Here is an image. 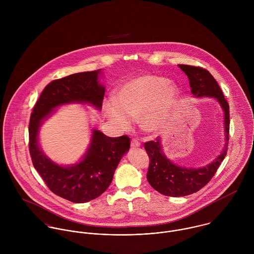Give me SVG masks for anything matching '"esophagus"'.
<instances>
[{
	"instance_id": "1",
	"label": "esophagus",
	"mask_w": 254,
	"mask_h": 254,
	"mask_svg": "<svg viewBox=\"0 0 254 254\" xmlns=\"http://www.w3.org/2000/svg\"><path fill=\"white\" fill-rule=\"evenodd\" d=\"M140 146H141V144L137 140H132L131 141V147L135 148V147H140Z\"/></svg>"
}]
</instances>
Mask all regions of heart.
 <instances>
[{"label":"heart","mask_w":254,"mask_h":254,"mask_svg":"<svg viewBox=\"0 0 254 254\" xmlns=\"http://www.w3.org/2000/svg\"><path fill=\"white\" fill-rule=\"evenodd\" d=\"M180 90L168 79L157 75H140L125 81L116 91V98L105 104V114L119 129H127L132 119L139 118L146 133H157L167 123L176 108Z\"/></svg>","instance_id":"1"}]
</instances>
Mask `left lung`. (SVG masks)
<instances>
[{
    "mask_svg": "<svg viewBox=\"0 0 254 254\" xmlns=\"http://www.w3.org/2000/svg\"><path fill=\"white\" fill-rule=\"evenodd\" d=\"M189 78L190 92L195 98H213L224 111L225 145L217 157L203 167L187 168L173 163L165 156L162 150L161 139L145 144V151L149 157V167L146 179L158 192L167 196H185L196 192L203 188L217 171L218 167L226 156L229 141L230 111L229 105L218 85L217 81L206 69L201 67L179 64Z\"/></svg>",
    "mask_w": 254,
    "mask_h": 254,
    "instance_id": "1",
    "label": "left lung"
}]
</instances>
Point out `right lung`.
I'll return each instance as SVG.
<instances>
[{
	"label": "right lung",
	"instance_id": "add662e5",
	"mask_svg": "<svg viewBox=\"0 0 254 254\" xmlns=\"http://www.w3.org/2000/svg\"><path fill=\"white\" fill-rule=\"evenodd\" d=\"M100 74L101 69L54 80L42 92L30 116L29 150L35 169L54 193L76 203L95 199L109 188L120 159L130 148V139L127 136L111 138L93 129L91 143L82 159L63 166L41 149L39 130L55 109L64 105L88 104L101 110L106 89L100 83Z\"/></svg>",
	"mask_w": 254,
	"mask_h": 254
}]
</instances>
